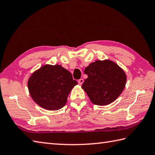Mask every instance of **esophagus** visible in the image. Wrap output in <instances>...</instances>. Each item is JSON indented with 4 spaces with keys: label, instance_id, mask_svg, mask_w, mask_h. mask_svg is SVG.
<instances>
[{
    "label": "esophagus",
    "instance_id": "34e87169",
    "mask_svg": "<svg viewBox=\"0 0 155 155\" xmlns=\"http://www.w3.org/2000/svg\"><path fill=\"white\" fill-rule=\"evenodd\" d=\"M83 83H84V80H83V79H82V78L80 79V80H78V84H80V85H81Z\"/></svg>",
    "mask_w": 155,
    "mask_h": 155
}]
</instances>
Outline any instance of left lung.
<instances>
[{
  "instance_id": "8db88e82",
  "label": "left lung",
  "mask_w": 155,
  "mask_h": 155,
  "mask_svg": "<svg viewBox=\"0 0 155 155\" xmlns=\"http://www.w3.org/2000/svg\"><path fill=\"white\" fill-rule=\"evenodd\" d=\"M87 75L81 87L96 105L106 106L120 95L126 83L124 70L110 60H97L84 70Z\"/></svg>"
}]
</instances>
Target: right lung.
Masks as SVG:
<instances>
[{
  "label": "right lung",
  "mask_w": 155,
  "mask_h": 155,
  "mask_svg": "<svg viewBox=\"0 0 155 155\" xmlns=\"http://www.w3.org/2000/svg\"><path fill=\"white\" fill-rule=\"evenodd\" d=\"M78 82L60 65H45L32 74L28 80L29 94L35 102L48 110L63 108L72 88Z\"/></svg>",
  "instance_id": "obj_1"
}]
</instances>
